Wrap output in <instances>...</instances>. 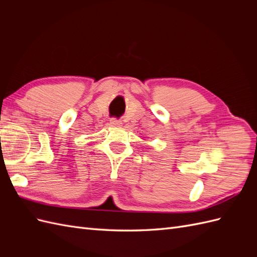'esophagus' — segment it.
Masks as SVG:
<instances>
[{
    "label": "esophagus",
    "mask_w": 257,
    "mask_h": 257,
    "mask_svg": "<svg viewBox=\"0 0 257 257\" xmlns=\"http://www.w3.org/2000/svg\"><path fill=\"white\" fill-rule=\"evenodd\" d=\"M110 124H111V126H113V127H119V126H121L122 122H121L120 120H116V119H111V120H110Z\"/></svg>",
    "instance_id": "34e87169"
}]
</instances>
